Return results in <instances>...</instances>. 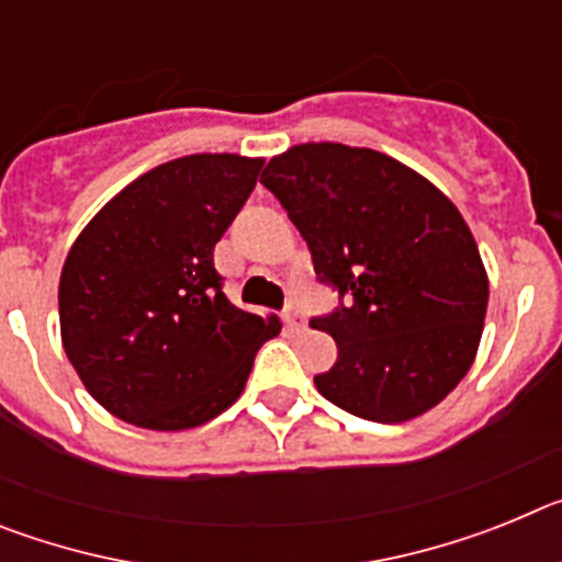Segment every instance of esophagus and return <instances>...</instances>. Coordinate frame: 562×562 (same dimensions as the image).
I'll return each instance as SVG.
<instances>
[{
    "mask_svg": "<svg viewBox=\"0 0 562 562\" xmlns=\"http://www.w3.org/2000/svg\"><path fill=\"white\" fill-rule=\"evenodd\" d=\"M284 324L290 331H304V317H301V312H297L295 306H290V310L284 312Z\"/></svg>",
    "mask_w": 562,
    "mask_h": 562,
    "instance_id": "1",
    "label": "esophagus"
}]
</instances>
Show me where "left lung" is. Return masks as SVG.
Returning a JSON list of instances; mask_svg holds the SVG:
<instances>
[{
	"mask_svg": "<svg viewBox=\"0 0 562 562\" xmlns=\"http://www.w3.org/2000/svg\"><path fill=\"white\" fill-rule=\"evenodd\" d=\"M261 182L346 301L312 321L337 342L315 389L382 425L436 408L473 366L490 301L459 207L405 162L342 143H297L267 162Z\"/></svg>",
	"mask_w": 562,
	"mask_h": 562,
	"instance_id": "1",
	"label": "left lung"
}]
</instances>
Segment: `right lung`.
<instances>
[{
	"label": "right lung",
	"mask_w": 562,
	"mask_h": 562,
	"mask_svg": "<svg viewBox=\"0 0 562 562\" xmlns=\"http://www.w3.org/2000/svg\"><path fill=\"white\" fill-rule=\"evenodd\" d=\"M261 157L188 154L140 173L89 220L58 281L61 342L117 419L191 430L241 396L276 315L222 292L213 247L256 188Z\"/></svg>",
	"instance_id": "1"
}]
</instances>
